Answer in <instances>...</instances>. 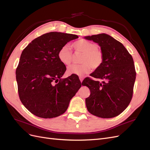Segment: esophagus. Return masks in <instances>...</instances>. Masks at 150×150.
<instances>
[{
  "label": "esophagus",
  "mask_w": 150,
  "mask_h": 150,
  "mask_svg": "<svg viewBox=\"0 0 150 150\" xmlns=\"http://www.w3.org/2000/svg\"><path fill=\"white\" fill-rule=\"evenodd\" d=\"M83 79H84V78H83V77H82V76H80V77H79V79H80V81H81V83L83 82Z\"/></svg>",
  "instance_id": "1"
}]
</instances>
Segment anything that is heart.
<instances>
[{"label": "heart", "instance_id": "1", "mask_svg": "<svg viewBox=\"0 0 150 150\" xmlns=\"http://www.w3.org/2000/svg\"><path fill=\"white\" fill-rule=\"evenodd\" d=\"M76 52L82 53L80 64H73L67 68L68 74L82 76L89 72L93 68L98 69L103 64V54L98 49V44L84 39H79L72 44ZM58 58L65 65H69L72 59V52L68 46H62L58 52Z\"/></svg>", "mask_w": 150, "mask_h": 150}]
</instances>
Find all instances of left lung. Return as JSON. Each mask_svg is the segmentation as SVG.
Instances as JSON below:
<instances>
[{"label":"left lung","instance_id":"8db88e82","mask_svg":"<svg viewBox=\"0 0 150 150\" xmlns=\"http://www.w3.org/2000/svg\"><path fill=\"white\" fill-rule=\"evenodd\" d=\"M84 38L98 43L104 57L101 66L91 74L102 81L89 78L83 81L91 92L86 99V108L91 114L102 118L118 116L132 99L137 74L133 59L123 45L108 34Z\"/></svg>","mask_w":150,"mask_h":150}]
</instances>
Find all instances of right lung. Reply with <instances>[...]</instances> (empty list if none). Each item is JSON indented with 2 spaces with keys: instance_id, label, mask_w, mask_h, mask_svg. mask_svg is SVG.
I'll list each match as a JSON object with an SVG mask.
<instances>
[{
  "instance_id": "right-lung-1",
  "label": "right lung",
  "mask_w": 150,
  "mask_h": 150,
  "mask_svg": "<svg viewBox=\"0 0 150 150\" xmlns=\"http://www.w3.org/2000/svg\"><path fill=\"white\" fill-rule=\"evenodd\" d=\"M74 34L57 32L35 38L22 51L16 69L20 100L33 115L52 118L64 113L81 86L74 76L61 79L66 66L58 58L59 49Z\"/></svg>"
}]
</instances>
